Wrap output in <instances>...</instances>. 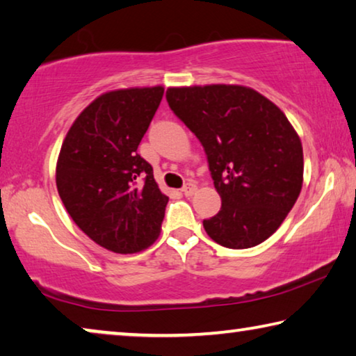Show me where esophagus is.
I'll return each instance as SVG.
<instances>
[{
  "mask_svg": "<svg viewBox=\"0 0 356 356\" xmlns=\"http://www.w3.org/2000/svg\"><path fill=\"white\" fill-rule=\"evenodd\" d=\"M195 184L194 183H186L184 186H183V194L186 195V197H191V195H193L194 193H195Z\"/></svg>",
  "mask_w": 356,
  "mask_h": 356,
  "instance_id": "1",
  "label": "esophagus"
}]
</instances>
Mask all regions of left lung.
<instances>
[{"instance_id": "left-lung-1", "label": "left lung", "mask_w": 356, "mask_h": 356, "mask_svg": "<svg viewBox=\"0 0 356 356\" xmlns=\"http://www.w3.org/2000/svg\"><path fill=\"white\" fill-rule=\"evenodd\" d=\"M167 102L204 146L221 210L204 227L226 248L256 247L302 188V145L285 114L250 87H170Z\"/></svg>"}]
</instances>
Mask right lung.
Returning a JSON list of instances; mask_svg holds the SVG:
<instances>
[{
    "label": "right lung",
    "mask_w": 356,
    "mask_h": 356,
    "mask_svg": "<svg viewBox=\"0 0 356 356\" xmlns=\"http://www.w3.org/2000/svg\"><path fill=\"white\" fill-rule=\"evenodd\" d=\"M162 95V86L106 92L76 118L60 149L56 181L65 209L114 253L145 250L161 234L168 197L136 149Z\"/></svg>",
    "instance_id": "add662e5"
}]
</instances>
